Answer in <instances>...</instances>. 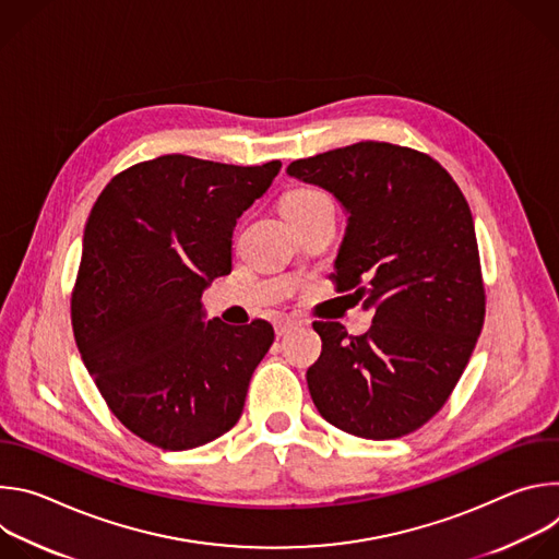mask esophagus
I'll list each match as a JSON object with an SVG mask.
<instances>
[{
  "mask_svg": "<svg viewBox=\"0 0 559 559\" xmlns=\"http://www.w3.org/2000/svg\"><path fill=\"white\" fill-rule=\"evenodd\" d=\"M298 325H300V323L294 321V318H278L274 330H276V336H285V334H289V332H292L294 328H298Z\"/></svg>",
  "mask_w": 559,
  "mask_h": 559,
  "instance_id": "34e87169",
  "label": "esophagus"
}]
</instances>
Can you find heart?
Listing matches in <instances>:
<instances>
[{"label":"heart","mask_w":559,"mask_h":559,"mask_svg":"<svg viewBox=\"0 0 559 559\" xmlns=\"http://www.w3.org/2000/svg\"><path fill=\"white\" fill-rule=\"evenodd\" d=\"M330 199L318 192V190H311V188H300V190H292L283 197L281 201V212L285 214V218H294L298 214H305L309 212L311 207L321 205V203H328Z\"/></svg>","instance_id":"heart-1"}]
</instances>
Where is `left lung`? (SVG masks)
I'll return each mask as SVG.
<instances>
[{
  "mask_svg": "<svg viewBox=\"0 0 559 559\" xmlns=\"http://www.w3.org/2000/svg\"><path fill=\"white\" fill-rule=\"evenodd\" d=\"M287 175L343 205L334 281L373 311L362 336L313 323L323 352L307 369L311 401L352 436H407L442 409L485 323L468 203L431 156L380 141L298 158Z\"/></svg>",
  "mask_w": 559,
  "mask_h": 559,
  "instance_id": "obj_1",
  "label": "left lung"
}]
</instances>
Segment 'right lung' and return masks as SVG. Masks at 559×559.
<instances>
[{
  "label": "right lung",
  "mask_w": 559,
  "mask_h": 559,
  "mask_svg": "<svg viewBox=\"0 0 559 559\" xmlns=\"http://www.w3.org/2000/svg\"><path fill=\"white\" fill-rule=\"evenodd\" d=\"M281 170L164 154L117 175L84 231L72 330L112 414L166 451L207 444L243 414L274 343L265 321H205V287L231 272V231Z\"/></svg>",
  "instance_id": "right-lung-1"
}]
</instances>
